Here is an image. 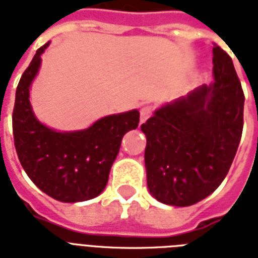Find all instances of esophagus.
Segmentation results:
<instances>
[{
    "label": "esophagus",
    "instance_id": "esophagus-1",
    "mask_svg": "<svg viewBox=\"0 0 258 258\" xmlns=\"http://www.w3.org/2000/svg\"><path fill=\"white\" fill-rule=\"evenodd\" d=\"M151 114H152V108H151L150 106H144V107H142V110H140V123L146 122V120L151 116Z\"/></svg>",
    "mask_w": 258,
    "mask_h": 258
}]
</instances>
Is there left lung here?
Wrapping results in <instances>:
<instances>
[{"instance_id": "left-lung-1", "label": "left lung", "mask_w": 258, "mask_h": 258, "mask_svg": "<svg viewBox=\"0 0 258 258\" xmlns=\"http://www.w3.org/2000/svg\"><path fill=\"white\" fill-rule=\"evenodd\" d=\"M215 82L156 108L147 138V187L158 202L189 207L217 189L231 168L242 134L244 100L232 58L213 45Z\"/></svg>"}]
</instances>
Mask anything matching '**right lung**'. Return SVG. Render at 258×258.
Returning a JSON list of instances; mask_svg holds the SVG:
<instances>
[{"label": "right lung", "mask_w": 258, "mask_h": 258, "mask_svg": "<svg viewBox=\"0 0 258 258\" xmlns=\"http://www.w3.org/2000/svg\"><path fill=\"white\" fill-rule=\"evenodd\" d=\"M49 45L37 50L17 87L14 146L25 172L42 192L62 203L86 202L106 188L123 136L138 127L140 114L130 110L107 115L77 131L43 124L31 107L30 90Z\"/></svg>", "instance_id": "1"}]
</instances>
